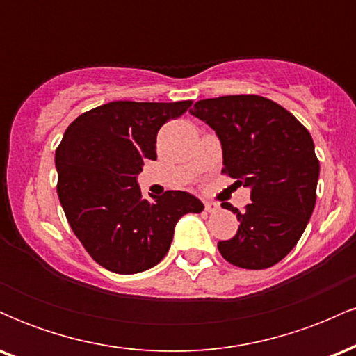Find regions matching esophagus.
<instances>
[{"mask_svg": "<svg viewBox=\"0 0 356 356\" xmlns=\"http://www.w3.org/2000/svg\"><path fill=\"white\" fill-rule=\"evenodd\" d=\"M204 207H206L207 212H216V211H219V204L214 202V201H206V204H204Z\"/></svg>", "mask_w": 356, "mask_h": 356, "instance_id": "1", "label": "esophagus"}]
</instances>
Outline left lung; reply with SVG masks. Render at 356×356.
I'll return each instance as SVG.
<instances>
[{
	"instance_id": "1",
	"label": "left lung",
	"mask_w": 356,
	"mask_h": 356,
	"mask_svg": "<svg viewBox=\"0 0 356 356\" xmlns=\"http://www.w3.org/2000/svg\"><path fill=\"white\" fill-rule=\"evenodd\" d=\"M189 112L206 122L222 147V165L251 204L239 212L238 232L219 252L239 268L266 269L296 246L316 202L320 162L313 138L293 113L259 95L195 102Z\"/></svg>"
}]
</instances>
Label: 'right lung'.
<instances>
[{
    "label": "right lung",
    "instance_id": "add662e5",
    "mask_svg": "<svg viewBox=\"0 0 356 356\" xmlns=\"http://www.w3.org/2000/svg\"><path fill=\"white\" fill-rule=\"evenodd\" d=\"M191 100L110 102L81 113L55 154L58 199L68 224L100 266L136 275L161 263L184 214L204 211L195 195L167 191L147 201L137 177L155 161L157 132Z\"/></svg>",
    "mask_w": 356,
    "mask_h": 356
}]
</instances>
